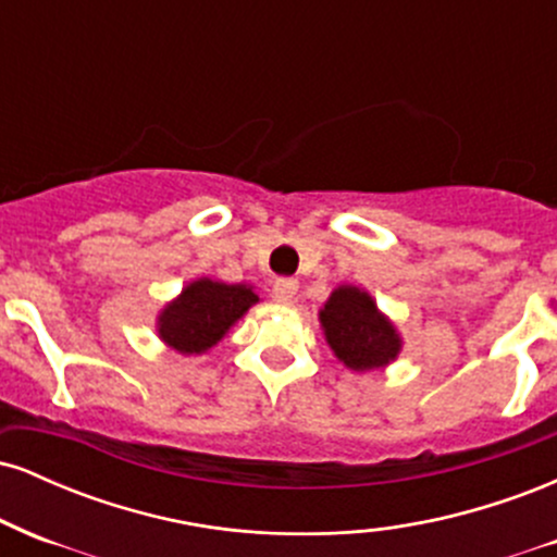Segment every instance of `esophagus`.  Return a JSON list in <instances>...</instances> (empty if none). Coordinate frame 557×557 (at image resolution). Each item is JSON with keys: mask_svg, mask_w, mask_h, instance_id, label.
<instances>
[{"mask_svg": "<svg viewBox=\"0 0 557 557\" xmlns=\"http://www.w3.org/2000/svg\"><path fill=\"white\" fill-rule=\"evenodd\" d=\"M296 293H298V280H293V277L274 280V285H272L274 300H280V304H290V300L296 298Z\"/></svg>", "mask_w": 557, "mask_h": 557, "instance_id": "esophagus-1", "label": "esophagus"}]
</instances>
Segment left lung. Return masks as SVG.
<instances>
[{
  "label": "left lung",
  "mask_w": 557,
  "mask_h": 557,
  "mask_svg": "<svg viewBox=\"0 0 557 557\" xmlns=\"http://www.w3.org/2000/svg\"><path fill=\"white\" fill-rule=\"evenodd\" d=\"M319 319L332 350L348 369L363 372L385 367L398 356L400 337L395 335V327L376 311L369 293L359 287H337L319 311Z\"/></svg>",
  "instance_id": "obj_1"
}]
</instances>
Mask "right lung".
Returning <instances> with one entry per match:
<instances>
[{"mask_svg":"<svg viewBox=\"0 0 557 557\" xmlns=\"http://www.w3.org/2000/svg\"><path fill=\"white\" fill-rule=\"evenodd\" d=\"M259 300L246 285L196 280L159 317V337L181 354H203L220 341L248 306Z\"/></svg>","mask_w":557,"mask_h":557,"instance_id":"1","label":"right lung"}]
</instances>
